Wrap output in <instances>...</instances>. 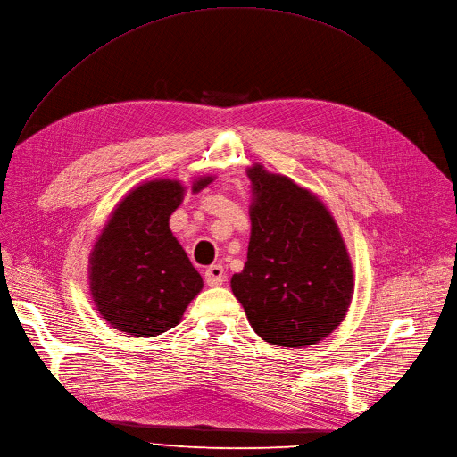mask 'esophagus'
Instances as JSON below:
<instances>
[{
    "mask_svg": "<svg viewBox=\"0 0 457 457\" xmlns=\"http://www.w3.org/2000/svg\"><path fill=\"white\" fill-rule=\"evenodd\" d=\"M205 282L207 286L211 287H216V286H222L226 282V272H224V267L222 265H211L207 270H205Z\"/></svg>",
    "mask_w": 457,
    "mask_h": 457,
    "instance_id": "esophagus-1",
    "label": "esophagus"
}]
</instances>
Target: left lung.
Listing matches in <instances>:
<instances>
[{"mask_svg": "<svg viewBox=\"0 0 457 457\" xmlns=\"http://www.w3.org/2000/svg\"><path fill=\"white\" fill-rule=\"evenodd\" d=\"M252 187L248 260L231 291L253 332L280 347L320 344L349 310L354 274L334 216L308 188L262 164Z\"/></svg>", "mask_w": 457, "mask_h": 457, "instance_id": "left-lung-1", "label": "left lung"}]
</instances>
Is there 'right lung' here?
I'll return each instance as SVG.
<instances>
[{
    "label": "right lung",
    "instance_id": "add662e5",
    "mask_svg": "<svg viewBox=\"0 0 457 457\" xmlns=\"http://www.w3.org/2000/svg\"><path fill=\"white\" fill-rule=\"evenodd\" d=\"M197 177L192 194L212 183ZM187 187L153 179L134 187L113 209L89 255L95 308L113 328L137 338L179 325L204 280L170 229Z\"/></svg>",
    "mask_w": 457,
    "mask_h": 457
}]
</instances>
